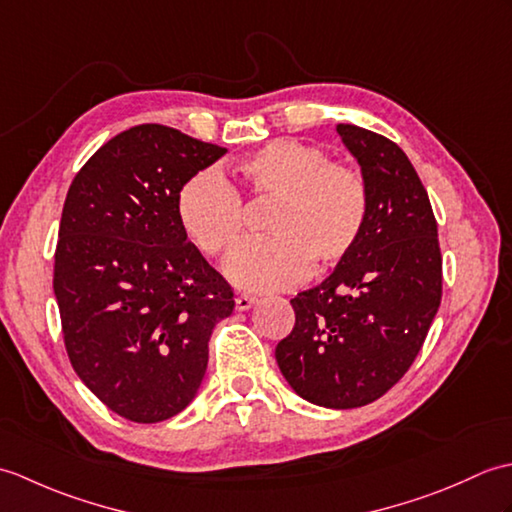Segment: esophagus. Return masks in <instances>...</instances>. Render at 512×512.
Wrapping results in <instances>:
<instances>
[{"mask_svg":"<svg viewBox=\"0 0 512 512\" xmlns=\"http://www.w3.org/2000/svg\"><path fill=\"white\" fill-rule=\"evenodd\" d=\"M257 303V299L255 297H248V295H239L237 299H235V308L239 310V312H244V310H250Z\"/></svg>","mask_w":512,"mask_h":512,"instance_id":"obj_1","label":"esophagus"}]
</instances>
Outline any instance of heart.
<instances>
[{"mask_svg":"<svg viewBox=\"0 0 512 512\" xmlns=\"http://www.w3.org/2000/svg\"><path fill=\"white\" fill-rule=\"evenodd\" d=\"M237 182L257 200H275L270 237L239 244L224 264L231 284L248 292L297 286L317 270L352 253L367 220V187L361 173L334 165L317 145L279 138L253 151L235 169ZM178 222L204 255H222L244 226L237 191L224 176L204 169L182 184Z\"/></svg>","mask_w":512,"mask_h":512,"instance_id":"1","label":"heart"}]
</instances>
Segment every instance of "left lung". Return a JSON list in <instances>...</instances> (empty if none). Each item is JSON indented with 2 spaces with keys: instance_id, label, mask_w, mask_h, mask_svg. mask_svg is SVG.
<instances>
[{
  "instance_id": "8db88e82",
  "label": "left lung",
  "mask_w": 512,
  "mask_h": 512,
  "mask_svg": "<svg viewBox=\"0 0 512 512\" xmlns=\"http://www.w3.org/2000/svg\"><path fill=\"white\" fill-rule=\"evenodd\" d=\"M367 187L354 250L319 286L290 299L295 328L279 341L281 374L312 405L374 402L411 367L442 299L438 224L416 169L389 138L339 125Z\"/></svg>"
}]
</instances>
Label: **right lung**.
<instances>
[{
  "label": "right lung",
  "instance_id": "1",
  "mask_svg": "<svg viewBox=\"0 0 512 512\" xmlns=\"http://www.w3.org/2000/svg\"><path fill=\"white\" fill-rule=\"evenodd\" d=\"M224 147L136 125L96 151L65 195L54 297L70 363L118 416L160 422L198 394L233 290L178 222L176 200Z\"/></svg>",
  "mask_w": 512,
  "mask_h": 512
}]
</instances>
